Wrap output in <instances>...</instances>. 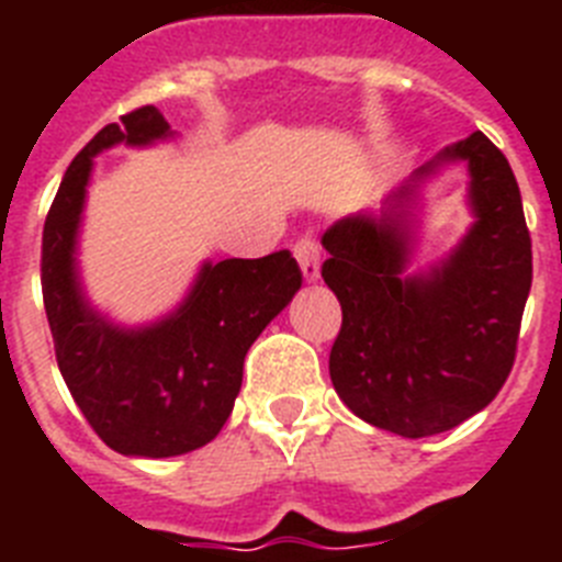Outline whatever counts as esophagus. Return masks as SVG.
I'll use <instances>...</instances> for the list:
<instances>
[{
	"instance_id": "obj_1",
	"label": "esophagus",
	"mask_w": 562,
	"mask_h": 562,
	"mask_svg": "<svg viewBox=\"0 0 562 562\" xmlns=\"http://www.w3.org/2000/svg\"><path fill=\"white\" fill-rule=\"evenodd\" d=\"M295 258L310 284L321 278V245H317L315 238L312 236L301 238V241L295 245Z\"/></svg>"
}]
</instances>
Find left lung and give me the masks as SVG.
I'll list each match as a JSON object with an SVG mask.
<instances>
[{
	"label": "left lung",
	"mask_w": 562,
	"mask_h": 562,
	"mask_svg": "<svg viewBox=\"0 0 562 562\" xmlns=\"http://www.w3.org/2000/svg\"><path fill=\"white\" fill-rule=\"evenodd\" d=\"M453 161L471 171L474 225L439 266L411 273L418 188ZM321 245L329 252L321 276L342 310L329 374L351 414L422 439L495 400L532 286V238L513 168L484 134L441 148L380 211L342 216Z\"/></svg>",
	"instance_id": "obj_1"
}]
</instances>
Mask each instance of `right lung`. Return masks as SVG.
Masks as SVG:
<instances>
[{
    "instance_id": "1",
    "label": "right lung",
    "mask_w": 562,
    "mask_h": 562,
    "mask_svg": "<svg viewBox=\"0 0 562 562\" xmlns=\"http://www.w3.org/2000/svg\"><path fill=\"white\" fill-rule=\"evenodd\" d=\"M157 106L109 123L78 151L49 205L42 236V292L56 360L69 394L109 448L168 459L202 448L227 422L245 355L301 290L290 250L205 261L168 315L121 326L89 304L78 270L87 186L95 157L114 146L171 140Z\"/></svg>"
}]
</instances>
